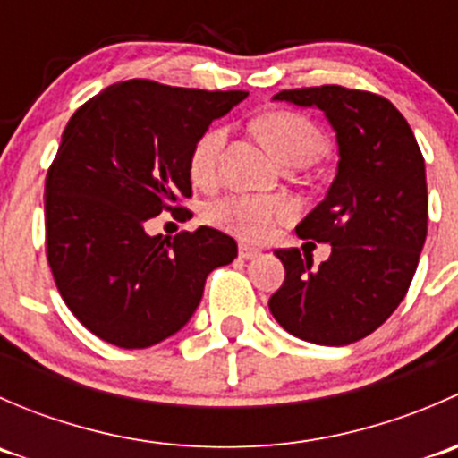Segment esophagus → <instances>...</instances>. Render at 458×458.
<instances>
[{"instance_id":"esophagus-1","label":"esophagus","mask_w":458,"mask_h":458,"mask_svg":"<svg viewBox=\"0 0 458 458\" xmlns=\"http://www.w3.org/2000/svg\"><path fill=\"white\" fill-rule=\"evenodd\" d=\"M259 255H261V250H259V248L248 246V243H239V257L242 259H255Z\"/></svg>"}]
</instances>
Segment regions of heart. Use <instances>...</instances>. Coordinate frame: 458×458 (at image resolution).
I'll return each instance as SVG.
<instances>
[{
  "label": "heart",
  "instance_id": "b5f03b06",
  "mask_svg": "<svg viewBox=\"0 0 458 458\" xmlns=\"http://www.w3.org/2000/svg\"><path fill=\"white\" fill-rule=\"evenodd\" d=\"M263 140L281 164L297 157L315 161L326 148V140L312 122L294 113L267 114L259 122ZM225 143L224 128H210L197 140L191 152V177L197 183H208L216 173L221 148ZM294 216V203L285 197L228 195L215 201L208 210V219L215 225L248 242H263Z\"/></svg>",
  "mask_w": 458,
  "mask_h": 458
}]
</instances>
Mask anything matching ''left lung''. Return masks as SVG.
<instances>
[{
	"label": "left lung",
	"mask_w": 458,
	"mask_h": 458,
	"mask_svg": "<svg viewBox=\"0 0 458 458\" xmlns=\"http://www.w3.org/2000/svg\"><path fill=\"white\" fill-rule=\"evenodd\" d=\"M272 99L323 110L339 164L323 201L294 228L301 239L330 243V257L312 270L299 248L276 250L285 279L267 306L299 339L354 344L396 310L412 284L428 234L426 161L386 97L332 84Z\"/></svg>",
	"instance_id": "obj_1"
}]
</instances>
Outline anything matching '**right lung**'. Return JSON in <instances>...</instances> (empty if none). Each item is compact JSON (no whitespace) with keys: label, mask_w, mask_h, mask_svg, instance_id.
<instances>
[{"label":"right lung","mask_w":458,"mask_h":458,"mask_svg":"<svg viewBox=\"0 0 458 458\" xmlns=\"http://www.w3.org/2000/svg\"><path fill=\"white\" fill-rule=\"evenodd\" d=\"M246 97L128 80L71 117L46 174V257L92 335L126 350L168 339L195 315L206 276L237 257V242L215 228L168 239L146 224L183 212L192 146Z\"/></svg>","instance_id":"1"}]
</instances>
